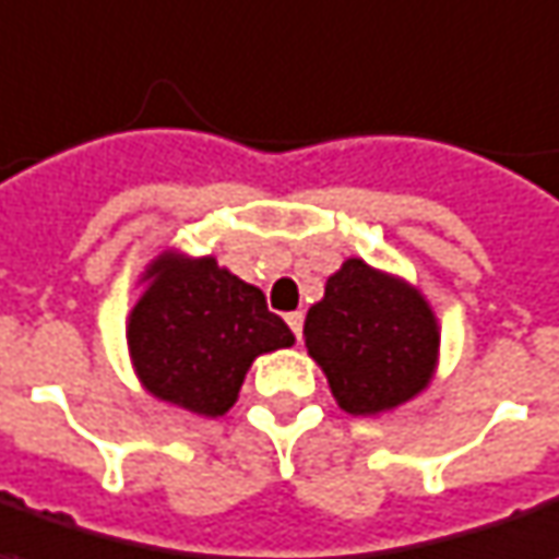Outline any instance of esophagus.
<instances>
[{
  "label": "esophagus",
  "instance_id": "1",
  "mask_svg": "<svg viewBox=\"0 0 559 559\" xmlns=\"http://www.w3.org/2000/svg\"><path fill=\"white\" fill-rule=\"evenodd\" d=\"M287 328L294 330L296 340L302 336V311H290V314H287Z\"/></svg>",
  "mask_w": 559,
  "mask_h": 559
}]
</instances>
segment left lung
Returning <instances> with one entry per match:
<instances>
[{"instance_id":"left-lung-1","label":"left lung","mask_w":559,"mask_h":559,"mask_svg":"<svg viewBox=\"0 0 559 559\" xmlns=\"http://www.w3.org/2000/svg\"><path fill=\"white\" fill-rule=\"evenodd\" d=\"M306 348L328 373L345 413L370 416L397 407L428 385L438 358V324L413 287L364 260L328 281L306 314Z\"/></svg>"}]
</instances>
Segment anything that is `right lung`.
<instances>
[{
  "mask_svg": "<svg viewBox=\"0 0 559 559\" xmlns=\"http://www.w3.org/2000/svg\"><path fill=\"white\" fill-rule=\"evenodd\" d=\"M131 311L128 345L143 385L177 407L223 416L257 355L294 345V333L216 260L162 257Z\"/></svg>",
  "mask_w": 559,
  "mask_h": 559,
  "instance_id": "right-lung-1",
  "label": "right lung"
}]
</instances>
